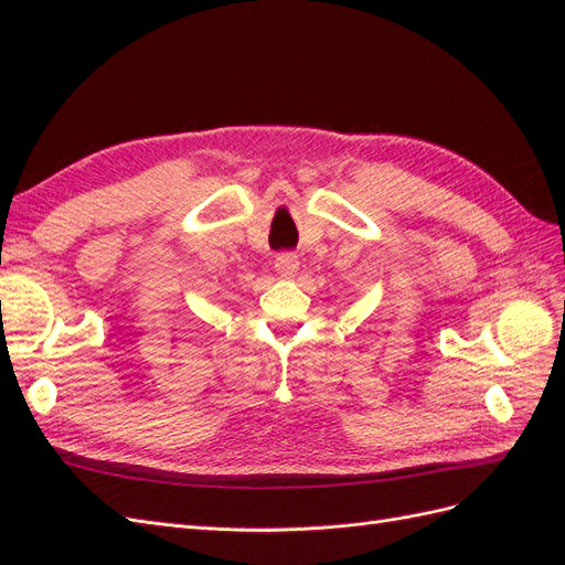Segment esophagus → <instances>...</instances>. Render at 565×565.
<instances>
[{"label": "esophagus", "mask_w": 565, "mask_h": 565, "mask_svg": "<svg viewBox=\"0 0 565 565\" xmlns=\"http://www.w3.org/2000/svg\"><path fill=\"white\" fill-rule=\"evenodd\" d=\"M276 268H278V273L280 276H295V273L299 270V259H297V254L295 252H280L278 256H276Z\"/></svg>", "instance_id": "esophagus-1"}]
</instances>
